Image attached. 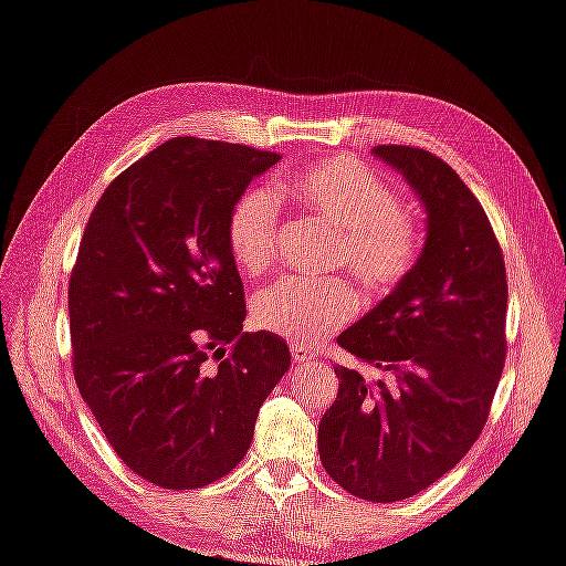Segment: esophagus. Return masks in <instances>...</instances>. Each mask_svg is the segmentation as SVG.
<instances>
[{
  "mask_svg": "<svg viewBox=\"0 0 566 566\" xmlns=\"http://www.w3.org/2000/svg\"><path fill=\"white\" fill-rule=\"evenodd\" d=\"M292 360L297 365H307V363L315 360V353H312V349H307V347L292 345Z\"/></svg>",
  "mask_w": 566,
  "mask_h": 566,
  "instance_id": "1",
  "label": "esophagus"
}]
</instances>
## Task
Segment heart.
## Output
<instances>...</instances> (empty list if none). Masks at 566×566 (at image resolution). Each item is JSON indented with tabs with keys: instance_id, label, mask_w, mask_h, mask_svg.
Masks as SVG:
<instances>
[{
	"instance_id": "b5f03b06",
	"label": "heart",
	"mask_w": 566,
	"mask_h": 566,
	"mask_svg": "<svg viewBox=\"0 0 566 566\" xmlns=\"http://www.w3.org/2000/svg\"><path fill=\"white\" fill-rule=\"evenodd\" d=\"M280 193L302 213L337 231L332 266H345L367 300H385L408 280L423 249L420 223L378 174L347 156L319 158L286 176ZM227 247L249 276L264 274L280 249V206L264 188L241 191L227 213ZM353 286L343 280L290 276L254 302L256 327L312 347L355 315Z\"/></svg>"
}]
</instances>
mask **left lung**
Masks as SVG:
<instances>
[{"label":"left lung","instance_id":"8db88e82","mask_svg":"<svg viewBox=\"0 0 566 566\" xmlns=\"http://www.w3.org/2000/svg\"><path fill=\"white\" fill-rule=\"evenodd\" d=\"M373 154L423 201L428 237L408 280L337 337L385 378L335 367L317 448L332 481L390 504L451 471L486 426L506 363L509 286L486 211L451 166L412 146Z\"/></svg>","mask_w":566,"mask_h":566}]
</instances>
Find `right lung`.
<instances>
[{
    "label": "right lung",
    "mask_w": 566,
    "mask_h": 566,
    "mask_svg": "<svg viewBox=\"0 0 566 566\" xmlns=\"http://www.w3.org/2000/svg\"><path fill=\"white\" fill-rule=\"evenodd\" d=\"M280 154L170 138L128 166L90 213L70 274L73 373L87 408L140 479L201 489L249 451L290 347L244 329L227 213Z\"/></svg>",
    "instance_id": "obj_1"
}]
</instances>
